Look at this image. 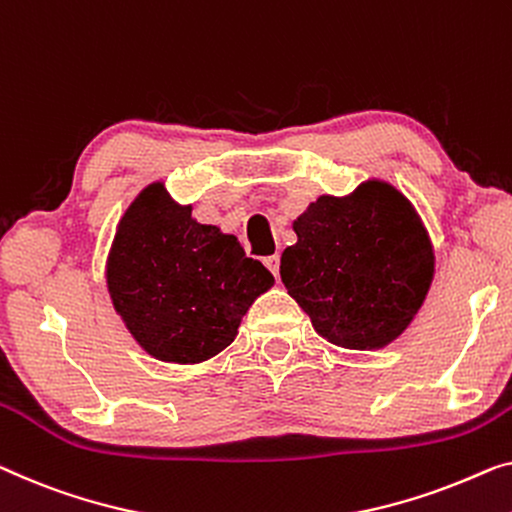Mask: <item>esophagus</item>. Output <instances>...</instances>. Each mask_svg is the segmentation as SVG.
<instances>
[{"instance_id": "obj_1", "label": "esophagus", "mask_w": 512, "mask_h": 512, "mask_svg": "<svg viewBox=\"0 0 512 512\" xmlns=\"http://www.w3.org/2000/svg\"><path fill=\"white\" fill-rule=\"evenodd\" d=\"M264 264H266V269H269V271L273 273V276H278V273H280V255L266 257Z\"/></svg>"}]
</instances>
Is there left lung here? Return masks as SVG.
Segmentation results:
<instances>
[{
    "instance_id": "8db88e82",
    "label": "left lung",
    "mask_w": 512,
    "mask_h": 512,
    "mask_svg": "<svg viewBox=\"0 0 512 512\" xmlns=\"http://www.w3.org/2000/svg\"><path fill=\"white\" fill-rule=\"evenodd\" d=\"M294 232L299 241L282 253L280 278L319 335L363 352L407 329L430 289L434 253L418 213L391 183L322 195Z\"/></svg>"
}]
</instances>
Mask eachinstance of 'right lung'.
I'll return each mask as SVG.
<instances>
[{
	"label": "right lung",
	"mask_w": 512,
	"mask_h": 512,
	"mask_svg": "<svg viewBox=\"0 0 512 512\" xmlns=\"http://www.w3.org/2000/svg\"><path fill=\"white\" fill-rule=\"evenodd\" d=\"M114 310L158 361L200 363L236 338L241 317L273 285L236 236L200 225L163 183H151L121 218L108 257Z\"/></svg>",
	"instance_id": "1"
}]
</instances>
